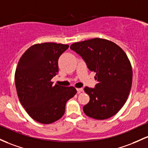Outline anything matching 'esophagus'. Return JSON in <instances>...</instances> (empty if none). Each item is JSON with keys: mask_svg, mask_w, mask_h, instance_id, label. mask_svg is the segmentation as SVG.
<instances>
[{"mask_svg": "<svg viewBox=\"0 0 148 148\" xmlns=\"http://www.w3.org/2000/svg\"><path fill=\"white\" fill-rule=\"evenodd\" d=\"M77 93H78V94H79V93H80V92H83V89H82V88H77Z\"/></svg>", "mask_w": 148, "mask_h": 148, "instance_id": "34e87169", "label": "esophagus"}]
</instances>
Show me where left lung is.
Masks as SVG:
<instances>
[{
	"instance_id": "left-lung-1",
	"label": "left lung",
	"mask_w": 148,
	"mask_h": 148,
	"mask_svg": "<svg viewBox=\"0 0 148 148\" xmlns=\"http://www.w3.org/2000/svg\"><path fill=\"white\" fill-rule=\"evenodd\" d=\"M96 73L95 87H84L90 100L83 107L88 117L106 119L119 112L127 100L132 84V68L127 54L115 43L96 38L70 47Z\"/></svg>"
}]
</instances>
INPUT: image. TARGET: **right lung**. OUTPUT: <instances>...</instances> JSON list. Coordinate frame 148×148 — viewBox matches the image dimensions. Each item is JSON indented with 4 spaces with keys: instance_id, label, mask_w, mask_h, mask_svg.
I'll list each match as a JSON object with an SVG mask.
<instances>
[{
    "instance_id": "add662e5",
    "label": "right lung",
    "mask_w": 148,
    "mask_h": 148,
    "mask_svg": "<svg viewBox=\"0 0 148 148\" xmlns=\"http://www.w3.org/2000/svg\"><path fill=\"white\" fill-rule=\"evenodd\" d=\"M69 47L54 42L34 45L18 62L14 76L18 97L30 117L40 123L60 119L66 102L77 93L73 87L52 86L51 82L59 72V56Z\"/></svg>"
}]
</instances>
